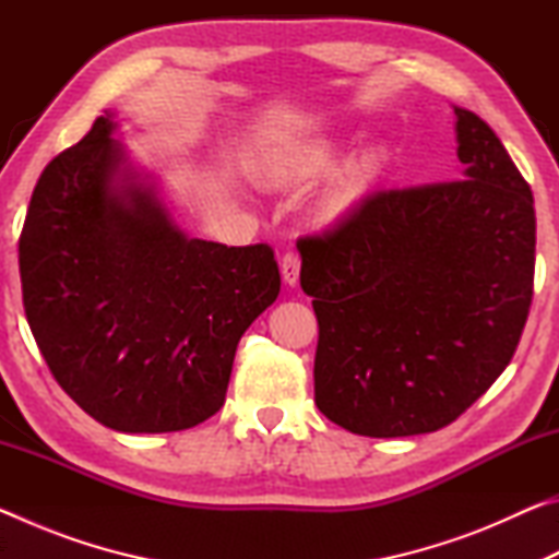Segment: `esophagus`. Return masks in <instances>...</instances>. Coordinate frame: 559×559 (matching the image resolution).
<instances>
[{
  "instance_id": "esophagus-1",
  "label": "esophagus",
  "mask_w": 559,
  "mask_h": 559,
  "mask_svg": "<svg viewBox=\"0 0 559 559\" xmlns=\"http://www.w3.org/2000/svg\"><path fill=\"white\" fill-rule=\"evenodd\" d=\"M298 273H300V259H298V253L288 251L286 257L281 259V276H283V283H286V286H296V283H298Z\"/></svg>"
}]
</instances>
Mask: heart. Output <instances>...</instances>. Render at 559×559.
I'll return each mask as SVG.
<instances>
[{"label": "heart", "instance_id": "heart-1", "mask_svg": "<svg viewBox=\"0 0 559 559\" xmlns=\"http://www.w3.org/2000/svg\"><path fill=\"white\" fill-rule=\"evenodd\" d=\"M343 143L337 138L313 140V143H302L296 147L283 150L278 157L271 159L266 177L276 187H300L316 182L318 177L328 175L340 157H343ZM390 147L380 140L367 143L337 169L333 182L320 194L316 216L323 224H335L345 219L347 214L357 210V204L370 194V189L380 182L382 175L390 167Z\"/></svg>", "mask_w": 559, "mask_h": 559}]
</instances>
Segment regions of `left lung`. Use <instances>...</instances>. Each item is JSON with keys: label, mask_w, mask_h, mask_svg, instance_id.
<instances>
[{"label": "left lung", "mask_w": 559, "mask_h": 559, "mask_svg": "<svg viewBox=\"0 0 559 559\" xmlns=\"http://www.w3.org/2000/svg\"><path fill=\"white\" fill-rule=\"evenodd\" d=\"M453 112L461 179L374 192L298 241L316 404L359 437L459 419L513 359L533 302V192L496 132Z\"/></svg>", "instance_id": "obj_1"}]
</instances>
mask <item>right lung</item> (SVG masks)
Here are the masks:
<instances>
[{"label":"right lung","instance_id":"right-lung-1","mask_svg":"<svg viewBox=\"0 0 559 559\" xmlns=\"http://www.w3.org/2000/svg\"><path fill=\"white\" fill-rule=\"evenodd\" d=\"M116 132L106 110L34 187L19 239L26 320L56 382L103 427L192 429L222 409L278 266L266 243L192 239Z\"/></svg>","mask_w":559,"mask_h":559}]
</instances>
